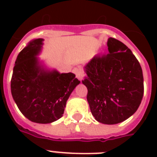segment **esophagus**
Returning a JSON list of instances; mask_svg holds the SVG:
<instances>
[{
    "mask_svg": "<svg viewBox=\"0 0 157 157\" xmlns=\"http://www.w3.org/2000/svg\"><path fill=\"white\" fill-rule=\"evenodd\" d=\"M74 71H75V73L76 75V77L81 81L82 79L84 78V76H85V72H84V70L81 67H76V68L74 69Z\"/></svg>",
    "mask_w": 157,
    "mask_h": 157,
    "instance_id": "34e87169",
    "label": "esophagus"
}]
</instances>
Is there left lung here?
Wrapping results in <instances>:
<instances>
[{
  "instance_id": "8db88e82",
  "label": "left lung",
  "mask_w": 157,
  "mask_h": 157,
  "mask_svg": "<svg viewBox=\"0 0 157 157\" xmlns=\"http://www.w3.org/2000/svg\"><path fill=\"white\" fill-rule=\"evenodd\" d=\"M108 54L94 56L84 67L82 83L87 101L97 121L115 124L130 117L144 96L142 67L132 51L121 41L109 37Z\"/></svg>"
}]
</instances>
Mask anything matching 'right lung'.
<instances>
[{
	"label": "right lung",
	"mask_w": 157,
	"mask_h": 157,
	"mask_svg": "<svg viewBox=\"0 0 157 157\" xmlns=\"http://www.w3.org/2000/svg\"><path fill=\"white\" fill-rule=\"evenodd\" d=\"M42 38L31 40L16 59L11 94L18 109L29 121L49 124L63 117L67 101L81 81L71 72L47 69L36 57Z\"/></svg>",
	"instance_id": "obj_1"
}]
</instances>
